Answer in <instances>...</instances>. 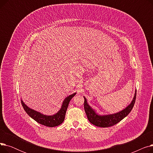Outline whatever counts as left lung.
I'll return each mask as SVG.
<instances>
[{
	"instance_id": "8db88e82",
	"label": "left lung",
	"mask_w": 153,
	"mask_h": 153,
	"mask_svg": "<svg viewBox=\"0 0 153 153\" xmlns=\"http://www.w3.org/2000/svg\"><path fill=\"white\" fill-rule=\"evenodd\" d=\"M136 97V91H135L134 96L131 103L126 108L122 110L121 111L118 112V113L103 116L98 115L96 114L95 111L88 105L87 100L84 97V110L88 120H89V121L92 124L102 128L110 127L111 126H114L118 123V122H120L122 120H123L125 117H126L130 114V112L131 111L134 106V104L135 103Z\"/></svg>"
}]
</instances>
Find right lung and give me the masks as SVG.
<instances>
[{
	"mask_svg": "<svg viewBox=\"0 0 153 153\" xmlns=\"http://www.w3.org/2000/svg\"><path fill=\"white\" fill-rule=\"evenodd\" d=\"M76 94V93H74L73 94H71L69 96H68V97H67L62 102L61 108L59 110V111L57 114L51 116L43 115L42 114H40L39 112H38L30 108L23 103L22 100H21V103L23 109L27 112V114L31 118L35 120L38 123L46 126L54 127L61 125L64 122L69 103L71 99Z\"/></svg>",
	"mask_w": 153,
	"mask_h": 153,
	"instance_id": "add662e5",
	"label": "right lung"
}]
</instances>
